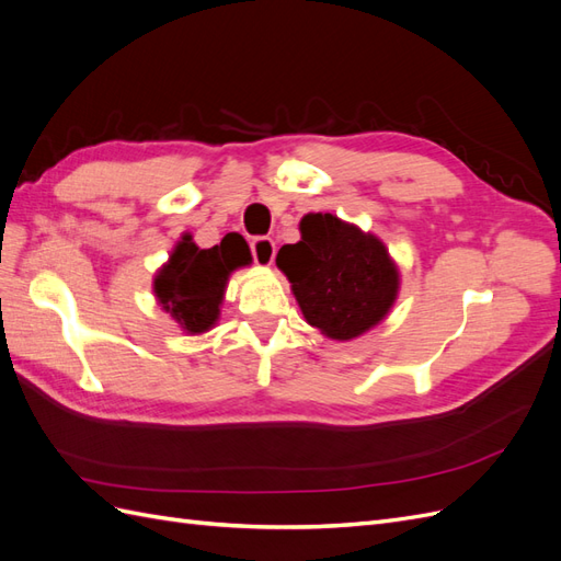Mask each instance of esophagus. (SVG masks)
<instances>
[{
  "label": "esophagus",
  "mask_w": 561,
  "mask_h": 561,
  "mask_svg": "<svg viewBox=\"0 0 561 561\" xmlns=\"http://www.w3.org/2000/svg\"><path fill=\"white\" fill-rule=\"evenodd\" d=\"M250 250H252V260L257 266H271L274 264V257H276V243L266 239V236H257V239H252L250 243Z\"/></svg>",
  "instance_id": "1"
}]
</instances>
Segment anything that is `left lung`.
I'll list each match as a JSON object with an SVG mask.
<instances>
[{"mask_svg":"<svg viewBox=\"0 0 561 561\" xmlns=\"http://www.w3.org/2000/svg\"><path fill=\"white\" fill-rule=\"evenodd\" d=\"M299 231L301 241L283 245L276 264L309 325L336 342L379 325L400 287L386 245L330 213L304 215Z\"/></svg>","mask_w":561,"mask_h":561,"instance_id":"left-lung-1","label":"left lung"}]
</instances>
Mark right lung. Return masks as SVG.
I'll list each match as a JSON object with an SVG mask.
<instances>
[{
	"mask_svg": "<svg viewBox=\"0 0 561 561\" xmlns=\"http://www.w3.org/2000/svg\"><path fill=\"white\" fill-rule=\"evenodd\" d=\"M252 262L250 248L239 233H227L222 243L201 250L190 233L171 252L154 278V295L184 332H208L219 318L231 271Z\"/></svg>",
	"mask_w": 561,
	"mask_h": 561,
	"instance_id": "1",
	"label": "right lung"
}]
</instances>
